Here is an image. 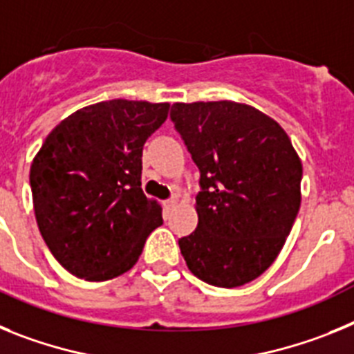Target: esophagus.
Returning a JSON list of instances; mask_svg holds the SVG:
<instances>
[{"label": "esophagus", "mask_w": 354, "mask_h": 354, "mask_svg": "<svg viewBox=\"0 0 354 354\" xmlns=\"http://www.w3.org/2000/svg\"><path fill=\"white\" fill-rule=\"evenodd\" d=\"M176 205H178V198H171V199H167V201L164 203V208H165V210H173Z\"/></svg>", "instance_id": "esophagus-1"}]
</instances>
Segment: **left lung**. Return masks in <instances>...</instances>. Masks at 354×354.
I'll use <instances>...</instances> for the list:
<instances>
[{
  "mask_svg": "<svg viewBox=\"0 0 354 354\" xmlns=\"http://www.w3.org/2000/svg\"><path fill=\"white\" fill-rule=\"evenodd\" d=\"M171 119L201 173L198 228L178 241L187 267L214 287L250 283L272 266L296 221L299 155L251 104L174 103Z\"/></svg>",
  "mask_w": 354,
  "mask_h": 354,
  "instance_id": "left-lung-1",
  "label": "left lung"
}]
</instances>
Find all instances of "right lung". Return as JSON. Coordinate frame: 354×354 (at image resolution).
I'll use <instances>...</instances> for the list:
<instances>
[{"mask_svg": "<svg viewBox=\"0 0 354 354\" xmlns=\"http://www.w3.org/2000/svg\"><path fill=\"white\" fill-rule=\"evenodd\" d=\"M169 103L110 100L58 122L30 167L46 245L76 278L104 281L137 263L162 207L140 189L142 147Z\"/></svg>", "mask_w": 354, "mask_h": 354, "instance_id": "obj_1", "label": "right lung"}]
</instances>
